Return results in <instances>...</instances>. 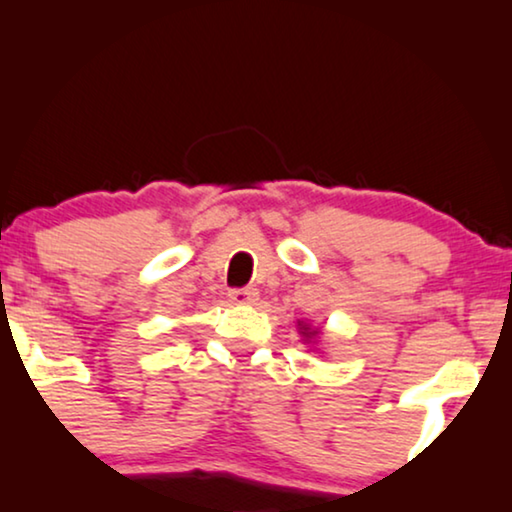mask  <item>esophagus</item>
<instances>
[{
	"label": "esophagus",
	"instance_id": "esophagus-1",
	"mask_svg": "<svg viewBox=\"0 0 512 512\" xmlns=\"http://www.w3.org/2000/svg\"><path fill=\"white\" fill-rule=\"evenodd\" d=\"M228 298L233 300L235 305H251V303H256V300H258V291L254 289V286H244V289H230Z\"/></svg>",
	"mask_w": 512,
	"mask_h": 512
}]
</instances>
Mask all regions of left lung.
I'll list each match as a JSON object with an SVG mask.
<instances>
[{
    "instance_id": "left-lung-1",
    "label": "left lung",
    "mask_w": 512,
    "mask_h": 512,
    "mask_svg": "<svg viewBox=\"0 0 512 512\" xmlns=\"http://www.w3.org/2000/svg\"><path fill=\"white\" fill-rule=\"evenodd\" d=\"M303 335H307V338H310V335H317V331H310V333H307V328L303 326Z\"/></svg>"
}]
</instances>
